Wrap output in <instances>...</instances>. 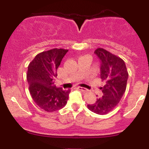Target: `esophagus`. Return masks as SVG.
Returning <instances> with one entry per match:
<instances>
[{"instance_id": "34e87169", "label": "esophagus", "mask_w": 149, "mask_h": 149, "mask_svg": "<svg viewBox=\"0 0 149 149\" xmlns=\"http://www.w3.org/2000/svg\"><path fill=\"white\" fill-rule=\"evenodd\" d=\"M78 89L79 90H81V91H83V92H87V91H88V90H87V89H85V88H82V87H78Z\"/></svg>"}]
</instances>
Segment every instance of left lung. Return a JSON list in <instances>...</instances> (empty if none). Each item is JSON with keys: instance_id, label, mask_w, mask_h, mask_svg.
I'll return each instance as SVG.
<instances>
[{"instance_id": "1", "label": "left lung", "mask_w": 149, "mask_h": 149, "mask_svg": "<svg viewBox=\"0 0 149 149\" xmlns=\"http://www.w3.org/2000/svg\"><path fill=\"white\" fill-rule=\"evenodd\" d=\"M95 53L101 61L100 77L105 85L101 88L103 92L102 98L97 99L95 104H88V108L95 113L104 115L111 111L123 96L128 72L120 57L100 47Z\"/></svg>"}]
</instances>
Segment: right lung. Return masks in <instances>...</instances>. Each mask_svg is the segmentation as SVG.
Returning a JSON list of instances; mask_svg holds the SVG:
<instances>
[{
    "label": "right lung",
    "instance_id": "right-lung-1",
    "mask_svg": "<svg viewBox=\"0 0 149 149\" xmlns=\"http://www.w3.org/2000/svg\"><path fill=\"white\" fill-rule=\"evenodd\" d=\"M69 49L54 48L36 56L28 66L26 78L32 99L37 106L47 112L64 107L71 90H63L54 85L57 70Z\"/></svg>",
    "mask_w": 149,
    "mask_h": 149
}]
</instances>
